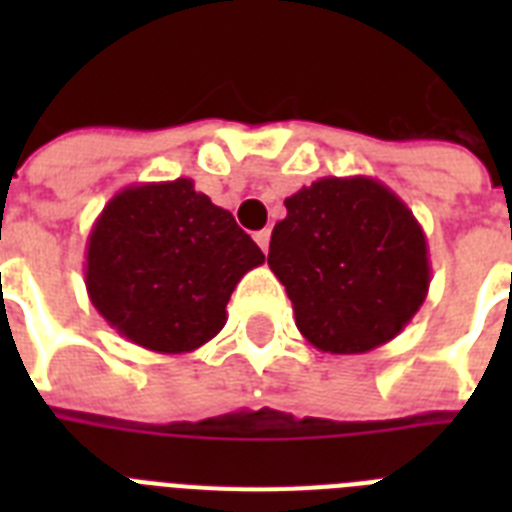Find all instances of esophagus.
<instances>
[{"label":"esophagus","instance_id":"obj_1","mask_svg":"<svg viewBox=\"0 0 512 512\" xmlns=\"http://www.w3.org/2000/svg\"><path fill=\"white\" fill-rule=\"evenodd\" d=\"M255 241H257V244H260V249H263V252H268V244H271V231H268V228H263V231H257L255 233Z\"/></svg>","mask_w":512,"mask_h":512}]
</instances>
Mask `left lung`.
Wrapping results in <instances>:
<instances>
[{"mask_svg": "<svg viewBox=\"0 0 512 512\" xmlns=\"http://www.w3.org/2000/svg\"><path fill=\"white\" fill-rule=\"evenodd\" d=\"M284 207L268 265L287 289L300 335L335 356L393 340L430 287L428 241L412 209L366 175L321 177Z\"/></svg>", "mask_w": 512, "mask_h": 512, "instance_id": "8db88e82", "label": "left lung"}]
</instances>
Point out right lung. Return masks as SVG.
Here are the masks:
<instances>
[{"label": "right lung", "mask_w": 512, "mask_h": 512, "mask_svg": "<svg viewBox=\"0 0 512 512\" xmlns=\"http://www.w3.org/2000/svg\"><path fill=\"white\" fill-rule=\"evenodd\" d=\"M84 257L90 303L154 353H191L212 340L241 276L265 263L191 177L122 188L92 223Z\"/></svg>", "instance_id": "obj_1"}]
</instances>
